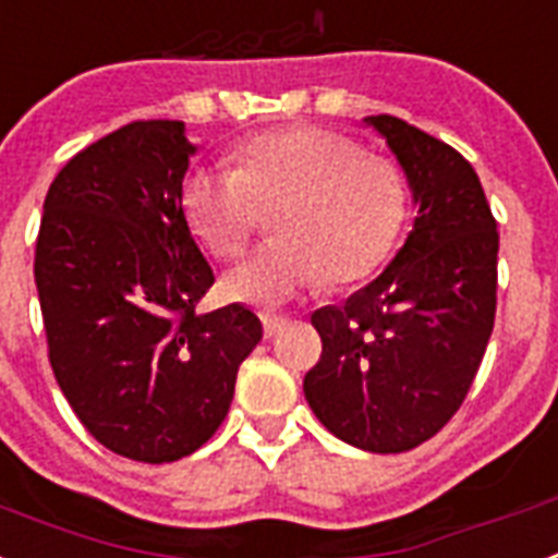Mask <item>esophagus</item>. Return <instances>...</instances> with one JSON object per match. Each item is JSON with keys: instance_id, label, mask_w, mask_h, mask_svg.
<instances>
[{"instance_id": "obj_1", "label": "esophagus", "mask_w": 558, "mask_h": 558, "mask_svg": "<svg viewBox=\"0 0 558 558\" xmlns=\"http://www.w3.org/2000/svg\"><path fill=\"white\" fill-rule=\"evenodd\" d=\"M284 325H288V319H284V316H276V313H262V328H265V336H268V339H274V336L284 328Z\"/></svg>"}]
</instances>
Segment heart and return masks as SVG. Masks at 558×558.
<instances>
[{
	"label": "heart",
	"mask_w": 558,
	"mask_h": 558,
	"mask_svg": "<svg viewBox=\"0 0 558 558\" xmlns=\"http://www.w3.org/2000/svg\"><path fill=\"white\" fill-rule=\"evenodd\" d=\"M259 205H282L274 216L279 239L230 270L225 290L276 311L328 276L342 284L379 268L402 230L408 191L393 162L307 124L253 136L239 147V168H196L182 185L187 222L222 259L247 245Z\"/></svg>",
	"instance_id": "1"
}]
</instances>
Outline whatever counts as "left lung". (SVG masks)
Here are the masks:
<instances>
[{"instance_id": "obj_1", "label": "left lung", "mask_w": 558, "mask_h": 558, "mask_svg": "<svg viewBox=\"0 0 558 558\" xmlns=\"http://www.w3.org/2000/svg\"><path fill=\"white\" fill-rule=\"evenodd\" d=\"M365 124L404 170L416 219L381 276L311 316L322 356L305 399L336 439L404 453L448 425L476 379L494 330L499 233L459 150L388 113Z\"/></svg>"}]
</instances>
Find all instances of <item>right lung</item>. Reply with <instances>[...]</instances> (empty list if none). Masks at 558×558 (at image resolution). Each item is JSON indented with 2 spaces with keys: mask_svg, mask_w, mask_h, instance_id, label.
Masks as SVG:
<instances>
[{
  "mask_svg": "<svg viewBox=\"0 0 558 558\" xmlns=\"http://www.w3.org/2000/svg\"><path fill=\"white\" fill-rule=\"evenodd\" d=\"M185 122H131L59 170L34 276L48 356L96 441L162 464L199 450L228 416L239 365L259 344L245 305L196 313L214 270L191 236Z\"/></svg>",
  "mask_w": 558,
  "mask_h": 558,
  "instance_id": "add662e5",
  "label": "right lung"
}]
</instances>
